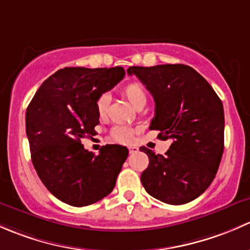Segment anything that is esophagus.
Segmentation results:
<instances>
[{"instance_id": "obj_1", "label": "esophagus", "mask_w": 250, "mask_h": 250, "mask_svg": "<svg viewBox=\"0 0 250 250\" xmlns=\"http://www.w3.org/2000/svg\"><path fill=\"white\" fill-rule=\"evenodd\" d=\"M137 151H138V146H128V153H130V154L137 153Z\"/></svg>"}]
</instances>
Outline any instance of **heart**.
<instances>
[{
    "instance_id": "obj_1",
    "label": "heart",
    "mask_w": 250,
    "mask_h": 250,
    "mask_svg": "<svg viewBox=\"0 0 250 250\" xmlns=\"http://www.w3.org/2000/svg\"><path fill=\"white\" fill-rule=\"evenodd\" d=\"M122 94L136 109L141 106L144 107L146 102V91H144L142 85L137 83L127 84L122 89ZM109 104L110 97L108 94L100 95L99 99L96 100V112L100 119H106L107 118L108 110H109ZM133 133H135L133 128L124 125H118L110 131V138H112V141L118 143H130L133 138Z\"/></svg>"
}]
</instances>
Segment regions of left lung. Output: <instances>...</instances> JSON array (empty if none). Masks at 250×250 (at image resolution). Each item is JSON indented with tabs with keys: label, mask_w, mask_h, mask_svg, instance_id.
Returning <instances> with one entry per match:
<instances>
[{
	"label": "left lung",
	"mask_w": 250,
	"mask_h": 250,
	"mask_svg": "<svg viewBox=\"0 0 250 250\" xmlns=\"http://www.w3.org/2000/svg\"><path fill=\"white\" fill-rule=\"evenodd\" d=\"M155 101L149 128L171 140L166 155L141 146L149 166L141 174L144 189L168 205H184L207 189L219 168L224 151V108L207 81L190 66H132Z\"/></svg>",
	"instance_id": "obj_1"
}]
</instances>
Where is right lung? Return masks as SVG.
I'll use <instances>...</instances> for the list:
<instances>
[{
    "mask_svg": "<svg viewBox=\"0 0 250 250\" xmlns=\"http://www.w3.org/2000/svg\"><path fill=\"white\" fill-rule=\"evenodd\" d=\"M125 76L123 67H66L50 76L26 109L32 164L45 188L60 201L84 207L110 194L128 155L126 146L106 144L99 155L82 138L99 125L96 100Z\"/></svg>",
    "mask_w": 250,
    "mask_h": 250,
    "instance_id": "1",
    "label": "right lung"
}]
</instances>
